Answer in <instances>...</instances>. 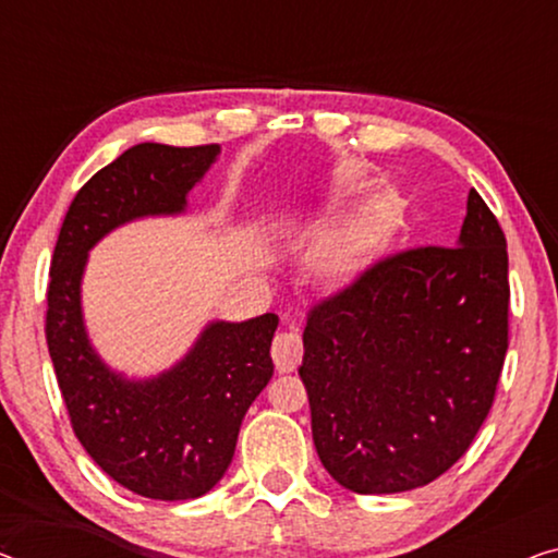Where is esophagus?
I'll return each instance as SVG.
<instances>
[{"label":"esophagus","mask_w":558,"mask_h":558,"mask_svg":"<svg viewBox=\"0 0 558 558\" xmlns=\"http://www.w3.org/2000/svg\"><path fill=\"white\" fill-rule=\"evenodd\" d=\"M270 353L280 373L298 368V363L303 359V338L301 332H298L295 323H286V328H282L276 336V340H272Z\"/></svg>","instance_id":"1"}]
</instances>
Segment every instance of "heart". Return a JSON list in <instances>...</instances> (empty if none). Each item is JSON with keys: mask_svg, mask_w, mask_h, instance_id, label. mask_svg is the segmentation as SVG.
Returning <instances> with one entry per match:
<instances>
[{"mask_svg": "<svg viewBox=\"0 0 558 558\" xmlns=\"http://www.w3.org/2000/svg\"><path fill=\"white\" fill-rule=\"evenodd\" d=\"M380 235H384V213L380 210L348 215L338 220L336 226L323 232V238L313 247V276L328 282L351 278L365 263V257L376 251Z\"/></svg>", "mask_w": 558, "mask_h": 558, "instance_id": "heart-1", "label": "heart"}]
</instances>
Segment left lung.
<instances>
[{
    "instance_id": "left-lung-1",
    "label": "left lung",
    "mask_w": 558,
    "mask_h": 558,
    "mask_svg": "<svg viewBox=\"0 0 558 558\" xmlns=\"http://www.w3.org/2000/svg\"><path fill=\"white\" fill-rule=\"evenodd\" d=\"M298 368L320 463L355 494L426 486L469 451L509 348V253L476 190L456 247L388 255L315 305Z\"/></svg>"
}]
</instances>
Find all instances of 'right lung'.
I'll list each match as a JSON object with an SVG mask.
<instances>
[{"instance_id": "obj_1", "label": "right lung", "mask_w": 558, "mask_h": 558, "mask_svg": "<svg viewBox=\"0 0 558 558\" xmlns=\"http://www.w3.org/2000/svg\"><path fill=\"white\" fill-rule=\"evenodd\" d=\"M218 155L220 145L130 147L74 195L49 268L47 345L74 436L107 476L157 501L203 496L228 471L240 423L272 378L278 315L210 320L168 371L128 378L89 340L82 276L112 230L185 213Z\"/></svg>"}]
</instances>
